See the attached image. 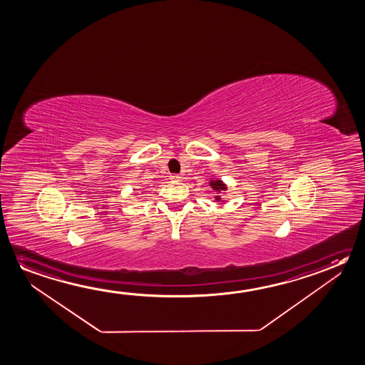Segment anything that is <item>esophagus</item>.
I'll return each mask as SVG.
<instances>
[{"label":"esophagus","instance_id":"esophagus-1","mask_svg":"<svg viewBox=\"0 0 365 365\" xmlns=\"http://www.w3.org/2000/svg\"><path fill=\"white\" fill-rule=\"evenodd\" d=\"M180 179H181V178H180L179 175H171V176H170V180H173V181H180Z\"/></svg>","mask_w":365,"mask_h":365}]
</instances>
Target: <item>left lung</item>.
Here are the masks:
<instances>
[{"instance_id": "left-lung-1", "label": "left lung", "mask_w": 365, "mask_h": 365, "mask_svg": "<svg viewBox=\"0 0 365 365\" xmlns=\"http://www.w3.org/2000/svg\"><path fill=\"white\" fill-rule=\"evenodd\" d=\"M209 185L215 191H225L227 189L226 184L222 180H212ZM220 197H215V200H220Z\"/></svg>"}]
</instances>
